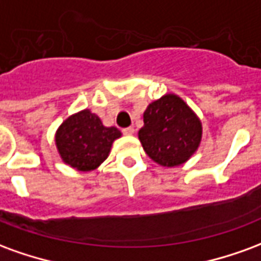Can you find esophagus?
Here are the masks:
<instances>
[{"label":"esophagus","instance_id":"34e87169","mask_svg":"<svg viewBox=\"0 0 261 261\" xmlns=\"http://www.w3.org/2000/svg\"><path fill=\"white\" fill-rule=\"evenodd\" d=\"M123 134H125V136H133V134H134V127H127V128H123Z\"/></svg>","mask_w":261,"mask_h":261}]
</instances>
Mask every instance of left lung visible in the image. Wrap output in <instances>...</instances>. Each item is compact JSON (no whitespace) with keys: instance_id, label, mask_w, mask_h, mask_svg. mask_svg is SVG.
<instances>
[{"instance_id":"8db88e82","label":"left lung","mask_w":261,"mask_h":261,"mask_svg":"<svg viewBox=\"0 0 261 261\" xmlns=\"http://www.w3.org/2000/svg\"><path fill=\"white\" fill-rule=\"evenodd\" d=\"M138 138L148 156L156 164L177 166L198 148L201 123L180 97L166 95L147 108Z\"/></svg>"}]
</instances>
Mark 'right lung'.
<instances>
[{"label": "right lung", "instance_id": "1", "mask_svg": "<svg viewBox=\"0 0 261 261\" xmlns=\"http://www.w3.org/2000/svg\"><path fill=\"white\" fill-rule=\"evenodd\" d=\"M120 136L116 127H105L97 116L82 110L60 125L56 144L65 164L86 172L108 158L112 144Z\"/></svg>", "mask_w": 261, "mask_h": 261}]
</instances>
